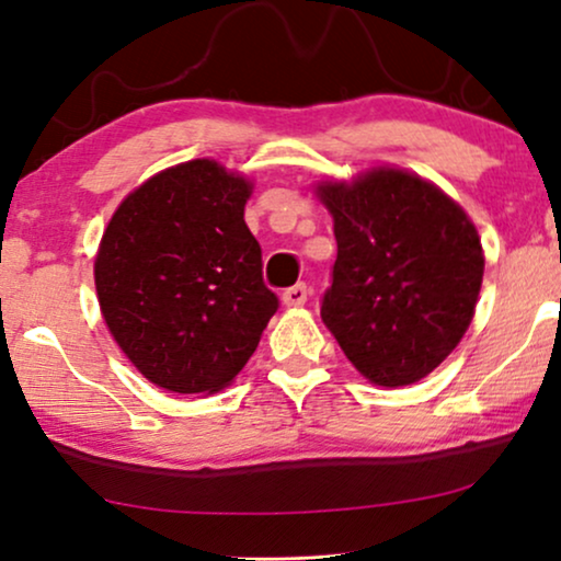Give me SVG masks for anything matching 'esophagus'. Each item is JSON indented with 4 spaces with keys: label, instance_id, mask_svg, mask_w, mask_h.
<instances>
[{
    "label": "esophagus",
    "instance_id": "esophagus-1",
    "mask_svg": "<svg viewBox=\"0 0 561 561\" xmlns=\"http://www.w3.org/2000/svg\"><path fill=\"white\" fill-rule=\"evenodd\" d=\"M283 304L286 306H304L306 304V298H309V288H306V283H296V286H290V288H286L283 290Z\"/></svg>",
    "mask_w": 561,
    "mask_h": 561
}]
</instances>
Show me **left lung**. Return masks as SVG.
Here are the masks:
<instances>
[{"label":"left lung","mask_w":561,"mask_h":561,"mask_svg":"<svg viewBox=\"0 0 561 561\" xmlns=\"http://www.w3.org/2000/svg\"><path fill=\"white\" fill-rule=\"evenodd\" d=\"M336 260L321 319L375 386L426 378L462 340L478 304L485 255L462 206L401 168L324 181Z\"/></svg>","instance_id":"1"}]
</instances>
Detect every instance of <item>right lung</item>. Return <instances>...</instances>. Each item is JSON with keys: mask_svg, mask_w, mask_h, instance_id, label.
I'll use <instances>...</instances> for the list:
<instances>
[{"mask_svg": "<svg viewBox=\"0 0 561 561\" xmlns=\"http://www.w3.org/2000/svg\"><path fill=\"white\" fill-rule=\"evenodd\" d=\"M252 183L209 158L165 168L112 214L94 260L114 342L173 393H217L255 352L278 296L244 225Z\"/></svg>", "mask_w": 561, "mask_h": 561, "instance_id": "obj_1", "label": "right lung"}]
</instances>
